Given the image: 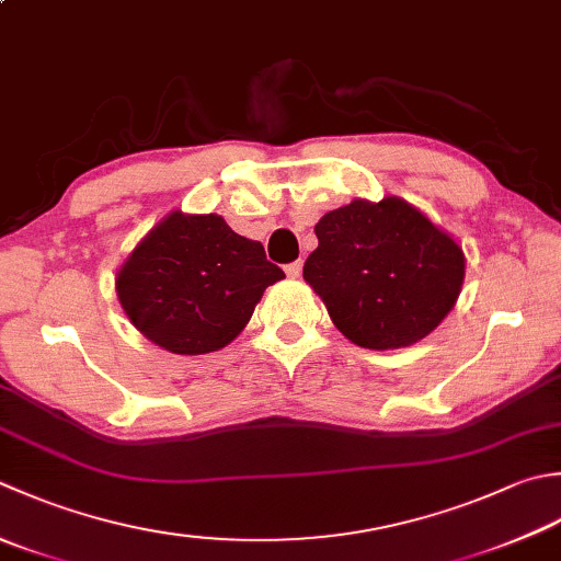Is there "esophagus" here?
<instances>
[{"label": "esophagus", "mask_w": 561, "mask_h": 561, "mask_svg": "<svg viewBox=\"0 0 561 561\" xmlns=\"http://www.w3.org/2000/svg\"><path fill=\"white\" fill-rule=\"evenodd\" d=\"M301 267H304V262L301 260H296V262H289V265L287 267H284V272H287V277H299V274H301Z\"/></svg>", "instance_id": "esophagus-1"}]
</instances>
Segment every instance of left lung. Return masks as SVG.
<instances>
[{
  "instance_id": "1",
  "label": "left lung",
  "mask_w": 561,
  "mask_h": 561,
  "mask_svg": "<svg viewBox=\"0 0 561 561\" xmlns=\"http://www.w3.org/2000/svg\"><path fill=\"white\" fill-rule=\"evenodd\" d=\"M316 238L304 279L337 331L359 347L419 343L453 311L462 289V248L397 196L328 211Z\"/></svg>"
}]
</instances>
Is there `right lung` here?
Listing matches in <instances>:
<instances>
[{
  "mask_svg": "<svg viewBox=\"0 0 561 561\" xmlns=\"http://www.w3.org/2000/svg\"><path fill=\"white\" fill-rule=\"evenodd\" d=\"M284 272L221 216L170 214L130 252L118 301L138 331L174 355L226 347Z\"/></svg>",
  "mask_w": 561,
  "mask_h": 561,
  "instance_id": "1",
  "label": "right lung"
}]
</instances>
